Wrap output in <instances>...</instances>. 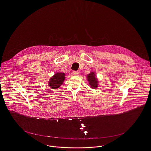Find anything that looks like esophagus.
Listing matches in <instances>:
<instances>
[{
    "instance_id": "1",
    "label": "esophagus",
    "mask_w": 151,
    "mask_h": 151,
    "mask_svg": "<svg viewBox=\"0 0 151 151\" xmlns=\"http://www.w3.org/2000/svg\"><path fill=\"white\" fill-rule=\"evenodd\" d=\"M80 74V72L78 71H73V74L74 76H78Z\"/></svg>"
}]
</instances>
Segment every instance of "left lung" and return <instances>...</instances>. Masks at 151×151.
<instances>
[{"label":"left lung","mask_w":151,"mask_h":151,"mask_svg":"<svg viewBox=\"0 0 151 151\" xmlns=\"http://www.w3.org/2000/svg\"><path fill=\"white\" fill-rule=\"evenodd\" d=\"M87 78H88V81H89V84L91 88L95 89L98 87L97 85H98L99 82L97 81V78H96L94 72H91L90 74H89V75L87 77Z\"/></svg>","instance_id":"obj_1"}]
</instances>
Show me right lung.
Returning a JSON list of instances; mask_svg holds the SVG:
<instances>
[{"label":"right lung","instance_id":"right-lung-1","mask_svg":"<svg viewBox=\"0 0 151 151\" xmlns=\"http://www.w3.org/2000/svg\"><path fill=\"white\" fill-rule=\"evenodd\" d=\"M65 74L64 73H57L54 74L49 82V86L50 88L57 89L63 83L65 78Z\"/></svg>","mask_w":151,"mask_h":151}]
</instances>
